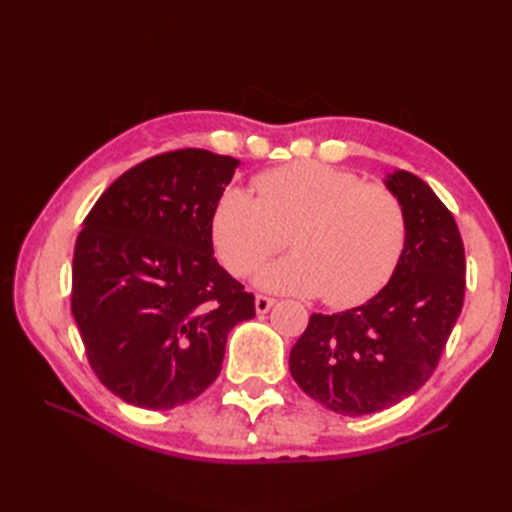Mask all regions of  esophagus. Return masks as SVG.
<instances>
[{"label":"esophagus","mask_w":512,"mask_h":512,"mask_svg":"<svg viewBox=\"0 0 512 512\" xmlns=\"http://www.w3.org/2000/svg\"><path fill=\"white\" fill-rule=\"evenodd\" d=\"M273 306H275V299L273 297H266V295H257L255 297V308H257L259 314H266Z\"/></svg>","instance_id":"1"}]
</instances>
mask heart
<instances>
[{"instance_id": "b5f03b06", "label": "heart", "mask_w": 512, "mask_h": 512, "mask_svg": "<svg viewBox=\"0 0 512 512\" xmlns=\"http://www.w3.org/2000/svg\"><path fill=\"white\" fill-rule=\"evenodd\" d=\"M253 191H222L211 213L213 244L231 275L253 273L286 246V235L292 257L259 273L268 290L347 308L394 275L407 220L389 189L321 162H292L259 173Z\"/></svg>"}]
</instances>
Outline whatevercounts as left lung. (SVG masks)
<instances>
[{"mask_svg": "<svg viewBox=\"0 0 512 512\" xmlns=\"http://www.w3.org/2000/svg\"><path fill=\"white\" fill-rule=\"evenodd\" d=\"M387 187L407 220L389 284L363 306L314 312L290 350L297 385L343 416L383 411L427 383L464 303L466 257L451 211L409 171Z\"/></svg>", "mask_w": 512, "mask_h": 512, "instance_id": "1", "label": "left lung"}]
</instances>
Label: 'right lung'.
<instances>
[{"instance_id":"obj_1","label":"right lung","mask_w":512,"mask_h":512,"mask_svg":"<svg viewBox=\"0 0 512 512\" xmlns=\"http://www.w3.org/2000/svg\"><path fill=\"white\" fill-rule=\"evenodd\" d=\"M239 162L206 149L147 158L107 187L72 259V314L101 383L173 409L220 376L226 336L255 295L213 257L211 213Z\"/></svg>"}]
</instances>
